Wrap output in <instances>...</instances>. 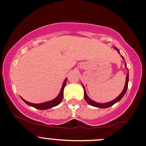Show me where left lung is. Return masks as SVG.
<instances>
[{"instance_id":"left-lung-1","label":"left lung","mask_w":146,"mask_h":146,"mask_svg":"<svg viewBox=\"0 0 146 146\" xmlns=\"http://www.w3.org/2000/svg\"><path fill=\"white\" fill-rule=\"evenodd\" d=\"M114 48L115 49V50L117 51V52L119 54V50H118L116 48V47H114ZM122 58L124 59L123 56H122ZM124 60H125V59H124ZM125 67H126V68H127V64H126V63H125ZM127 70H128V68H127ZM128 82H129V73H127V76H126V82H125V87H124L123 91L122 92V93H121L120 94H119V96H118L115 99H114V100L110 101V102L104 103V104H100V103L95 102V101H92L91 99H90V98H89L88 96H87V93H86V91H85V87H84V85H82V86H83V88H84V98H85V101H87V104H90V105L92 106L97 107V108H108V107H110V106H113V105H114V104H115V103L118 102V101L120 100V99H122V97H123L124 95L125 94L126 92H127V87H128Z\"/></svg>"}]
</instances>
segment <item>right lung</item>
I'll return each instance as SVG.
<instances>
[{
	"instance_id": "right-lung-1",
	"label": "right lung",
	"mask_w": 146,
	"mask_h": 146,
	"mask_svg": "<svg viewBox=\"0 0 146 146\" xmlns=\"http://www.w3.org/2000/svg\"><path fill=\"white\" fill-rule=\"evenodd\" d=\"M66 80H67V78H66L64 83H63L62 87H61V91L60 92H59V95H58L54 99H53V100L47 101V102H45V103H42V104H32V103L28 102V101L24 100V99H22V98H21V99H22V100L24 101L27 105L30 106H32V107H34L35 108H37V109H39V110H47V109H49V108H52V107L56 106L59 105V104L61 102V101L63 100V98H64V87H65L66 83Z\"/></svg>"
}]
</instances>
